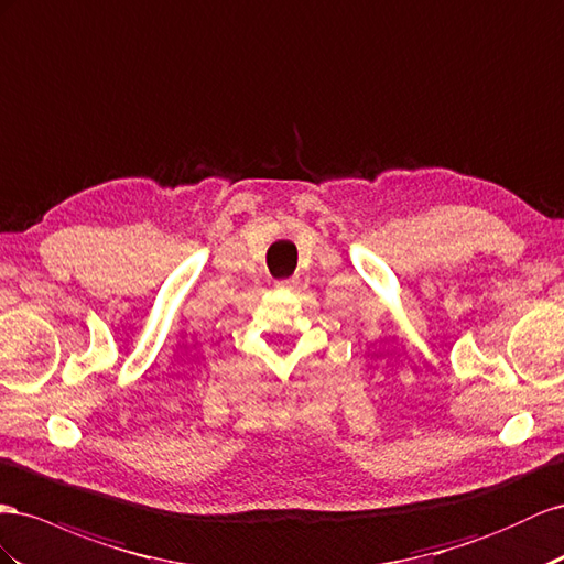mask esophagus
<instances>
[{
  "mask_svg": "<svg viewBox=\"0 0 564 564\" xmlns=\"http://www.w3.org/2000/svg\"><path fill=\"white\" fill-rule=\"evenodd\" d=\"M278 286H280V289H294V286H296V280H294V278H289V280H280V282H278Z\"/></svg>",
  "mask_w": 564,
  "mask_h": 564,
  "instance_id": "esophagus-1",
  "label": "esophagus"
}]
</instances>
